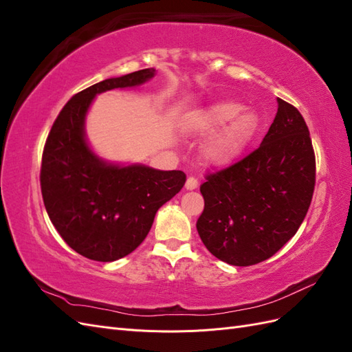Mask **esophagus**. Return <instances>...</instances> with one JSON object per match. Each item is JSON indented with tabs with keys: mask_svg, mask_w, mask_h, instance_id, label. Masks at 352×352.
<instances>
[{
	"mask_svg": "<svg viewBox=\"0 0 352 352\" xmlns=\"http://www.w3.org/2000/svg\"><path fill=\"white\" fill-rule=\"evenodd\" d=\"M197 186H198V179H197V177H194V176H189V177L186 179L185 188H186V189H189V190H192V189H195Z\"/></svg>",
	"mask_w": 352,
	"mask_h": 352,
	"instance_id": "1",
	"label": "esophagus"
}]
</instances>
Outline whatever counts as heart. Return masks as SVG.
<instances>
[{"mask_svg":"<svg viewBox=\"0 0 352 352\" xmlns=\"http://www.w3.org/2000/svg\"><path fill=\"white\" fill-rule=\"evenodd\" d=\"M243 111V105L235 101H221L198 113L194 120L195 131L214 133L226 127L217 140L207 148V158L212 164L225 166L233 162L247 146L258 131V116Z\"/></svg>","mask_w":352,"mask_h":352,"instance_id":"b5f03b06","label":"heart"}]
</instances>
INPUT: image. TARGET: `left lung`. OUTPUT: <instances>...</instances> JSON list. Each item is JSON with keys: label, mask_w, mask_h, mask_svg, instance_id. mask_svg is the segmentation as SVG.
<instances>
[{"label": "left lung", "mask_w": 352, "mask_h": 352, "mask_svg": "<svg viewBox=\"0 0 352 352\" xmlns=\"http://www.w3.org/2000/svg\"><path fill=\"white\" fill-rule=\"evenodd\" d=\"M278 113L257 150L199 186L197 230L207 250L232 265L270 258L289 241L311 204L316 157L301 113L278 98Z\"/></svg>", "instance_id": "obj_1"}]
</instances>
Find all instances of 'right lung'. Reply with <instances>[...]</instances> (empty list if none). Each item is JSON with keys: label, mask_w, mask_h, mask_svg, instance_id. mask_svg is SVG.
Listing matches in <instances>:
<instances>
[{"label": "right lung", "mask_w": 352, "mask_h": 352, "mask_svg": "<svg viewBox=\"0 0 352 352\" xmlns=\"http://www.w3.org/2000/svg\"><path fill=\"white\" fill-rule=\"evenodd\" d=\"M154 73V69L138 70L78 92L48 133L39 176L42 198L60 236L89 260L114 261L140 247L157 210L186 182L180 170L105 163L85 140V116L95 95L138 87Z\"/></svg>", "instance_id": "right-lung-1"}]
</instances>
